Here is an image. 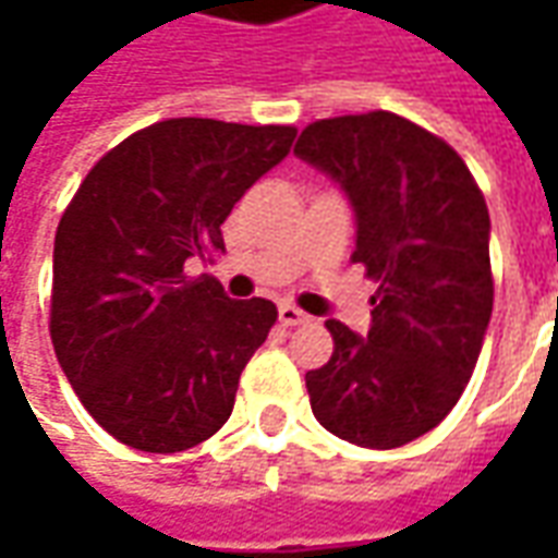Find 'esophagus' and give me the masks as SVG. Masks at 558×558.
Listing matches in <instances>:
<instances>
[{
  "mask_svg": "<svg viewBox=\"0 0 558 558\" xmlns=\"http://www.w3.org/2000/svg\"><path fill=\"white\" fill-rule=\"evenodd\" d=\"M278 319L283 323V326H304V323H307L311 316L304 314V311H299L295 304H280Z\"/></svg>",
  "mask_w": 558,
  "mask_h": 558,
  "instance_id": "1",
  "label": "esophagus"
}]
</instances>
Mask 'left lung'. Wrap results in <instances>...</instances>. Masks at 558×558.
<instances>
[{
	"mask_svg": "<svg viewBox=\"0 0 558 558\" xmlns=\"http://www.w3.org/2000/svg\"><path fill=\"white\" fill-rule=\"evenodd\" d=\"M295 155L355 211L352 263L379 280L371 328L328 319L335 352L307 371L316 421L362 448H400L454 410L493 314L490 215L445 140L386 110L323 119Z\"/></svg>",
	"mask_w": 558,
	"mask_h": 558,
	"instance_id": "1",
	"label": "left lung"
}]
</instances>
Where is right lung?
Returning <instances> with one entry per match:
<instances>
[{"instance_id": "1", "label": "right lung", "mask_w": 558, "mask_h": 558, "mask_svg": "<svg viewBox=\"0 0 558 558\" xmlns=\"http://www.w3.org/2000/svg\"><path fill=\"white\" fill-rule=\"evenodd\" d=\"M295 128L167 119L110 148L59 220L50 338L80 403L119 442L172 454L223 427L278 307L184 266L290 155Z\"/></svg>"}]
</instances>
